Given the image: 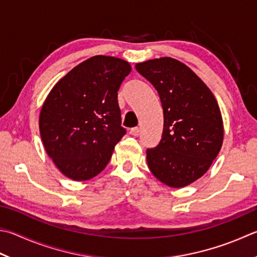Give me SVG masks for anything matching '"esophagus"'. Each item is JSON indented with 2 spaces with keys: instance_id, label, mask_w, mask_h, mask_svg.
Returning <instances> with one entry per match:
<instances>
[{
  "instance_id": "obj_1",
  "label": "esophagus",
  "mask_w": 257,
  "mask_h": 257,
  "mask_svg": "<svg viewBox=\"0 0 257 257\" xmlns=\"http://www.w3.org/2000/svg\"><path fill=\"white\" fill-rule=\"evenodd\" d=\"M140 133V128L139 127H132L130 130V134L133 135V137H138Z\"/></svg>"
}]
</instances>
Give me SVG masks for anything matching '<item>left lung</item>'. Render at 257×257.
I'll return each mask as SVG.
<instances>
[{"instance_id":"1","label":"left lung","mask_w":257,"mask_h":257,"mask_svg":"<svg viewBox=\"0 0 257 257\" xmlns=\"http://www.w3.org/2000/svg\"><path fill=\"white\" fill-rule=\"evenodd\" d=\"M135 68L157 89L163 108L161 141L147 150L149 169L169 187L190 185L220 151L224 125L218 103L204 81L173 58L148 60Z\"/></svg>"}]
</instances>
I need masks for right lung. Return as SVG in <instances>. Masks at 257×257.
I'll use <instances>...</instances> for the list:
<instances>
[{
    "label": "right lung",
    "mask_w": 257,
    "mask_h": 257,
    "mask_svg": "<svg viewBox=\"0 0 257 257\" xmlns=\"http://www.w3.org/2000/svg\"><path fill=\"white\" fill-rule=\"evenodd\" d=\"M130 72L127 61L95 56L71 69L48 95L39 128L48 156L66 177L89 180L107 166L126 133L117 91Z\"/></svg>",
    "instance_id": "right-lung-1"
}]
</instances>
